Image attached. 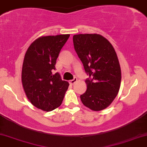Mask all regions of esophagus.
<instances>
[{
    "label": "esophagus",
    "instance_id": "34e87169",
    "mask_svg": "<svg viewBox=\"0 0 147 147\" xmlns=\"http://www.w3.org/2000/svg\"><path fill=\"white\" fill-rule=\"evenodd\" d=\"M77 78H76V77H75L73 79H72V80H70L69 81V83H70L71 85H73L75 83V82H77Z\"/></svg>",
    "mask_w": 147,
    "mask_h": 147
}]
</instances>
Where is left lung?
Instances as JSON below:
<instances>
[{
    "label": "left lung",
    "mask_w": 147,
    "mask_h": 147,
    "mask_svg": "<svg viewBox=\"0 0 147 147\" xmlns=\"http://www.w3.org/2000/svg\"><path fill=\"white\" fill-rule=\"evenodd\" d=\"M73 43L90 77L85 81L87 90L80 96L81 100L91 110H104L113 102L120 88L121 68L115 50L97 34L74 35Z\"/></svg>",
    "instance_id": "left-lung-1"
}]
</instances>
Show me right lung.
<instances>
[{
  "mask_svg": "<svg viewBox=\"0 0 147 147\" xmlns=\"http://www.w3.org/2000/svg\"><path fill=\"white\" fill-rule=\"evenodd\" d=\"M69 36H41L26 51L22 67V84L28 99L37 109L48 112L61 104L69 84L62 80L59 73H54V70Z\"/></svg>",
  "mask_w": 147,
  "mask_h": 147,
  "instance_id": "1",
  "label": "right lung"
}]
</instances>
